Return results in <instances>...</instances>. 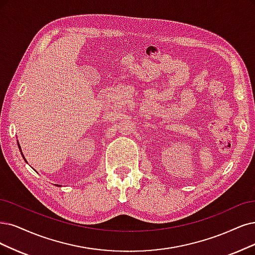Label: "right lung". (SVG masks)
<instances>
[{
    "mask_svg": "<svg viewBox=\"0 0 255 255\" xmlns=\"http://www.w3.org/2000/svg\"><path fill=\"white\" fill-rule=\"evenodd\" d=\"M18 145V144H17ZM18 148H20V150H21V147H20V145H18ZM22 153V152H21ZM22 155H23V153H22ZM23 157H24V155H23ZM24 159H25V157H24Z\"/></svg>",
    "mask_w": 255,
    "mask_h": 255,
    "instance_id": "right-lung-1",
    "label": "right lung"
}]
</instances>
